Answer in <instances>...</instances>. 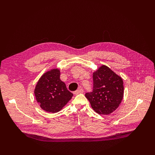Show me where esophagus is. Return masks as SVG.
Listing matches in <instances>:
<instances>
[{"label":"esophagus","mask_w":155,"mask_h":155,"mask_svg":"<svg viewBox=\"0 0 155 155\" xmlns=\"http://www.w3.org/2000/svg\"><path fill=\"white\" fill-rule=\"evenodd\" d=\"M83 93V88H79V89L77 90L76 91L74 92V94H80V93Z\"/></svg>","instance_id":"esophagus-1"}]
</instances>
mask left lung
Returning a JSON list of instances; mask_svg holds the SVG:
<instances>
[{
  "mask_svg": "<svg viewBox=\"0 0 155 155\" xmlns=\"http://www.w3.org/2000/svg\"><path fill=\"white\" fill-rule=\"evenodd\" d=\"M93 91L85 94L93 109L99 114H109L119 106L123 98L122 78L103 65L94 72Z\"/></svg>",
  "mask_w": 155,
  "mask_h": 155,
  "instance_id": "obj_1",
  "label": "left lung"
}]
</instances>
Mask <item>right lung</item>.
Instances as JSON below:
<instances>
[{
  "label": "right lung",
  "mask_w": 155,
  "mask_h": 155,
  "mask_svg": "<svg viewBox=\"0 0 155 155\" xmlns=\"http://www.w3.org/2000/svg\"><path fill=\"white\" fill-rule=\"evenodd\" d=\"M60 74L59 69H52L42 75L36 85V99L42 109L48 113L61 110L73 96L60 79Z\"/></svg>",
  "instance_id": "obj_1"
}]
</instances>
